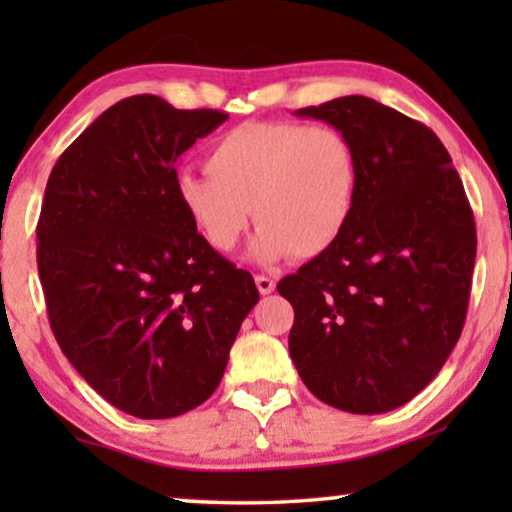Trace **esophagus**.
Returning a JSON list of instances; mask_svg holds the SVG:
<instances>
[{
	"label": "esophagus",
	"mask_w": 512,
	"mask_h": 512,
	"mask_svg": "<svg viewBox=\"0 0 512 512\" xmlns=\"http://www.w3.org/2000/svg\"><path fill=\"white\" fill-rule=\"evenodd\" d=\"M255 285L260 290V295H271L276 290V281L269 276H255Z\"/></svg>",
	"instance_id": "esophagus-1"
}]
</instances>
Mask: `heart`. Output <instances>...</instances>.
Wrapping results in <instances>:
<instances>
[{"label":"heart","instance_id":"obj_1","mask_svg":"<svg viewBox=\"0 0 512 512\" xmlns=\"http://www.w3.org/2000/svg\"><path fill=\"white\" fill-rule=\"evenodd\" d=\"M208 177L182 175L175 199L215 252H231L248 229L257 262L316 260L349 227L358 194V154L332 126L245 121L208 149Z\"/></svg>","mask_w":512,"mask_h":512}]
</instances>
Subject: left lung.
<instances>
[{"instance_id":"obj_1","label":"left lung","mask_w":512,"mask_h":512,"mask_svg":"<svg viewBox=\"0 0 512 512\" xmlns=\"http://www.w3.org/2000/svg\"><path fill=\"white\" fill-rule=\"evenodd\" d=\"M339 128L358 154V194L335 248L285 276L290 356L325 405L381 414L431 384L459 342L473 281L475 220L438 135L393 107L344 95L297 109Z\"/></svg>"}]
</instances>
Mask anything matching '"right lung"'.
<instances>
[{
	"label": "right lung",
	"instance_id": "obj_1",
	"mask_svg": "<svg viewBox=\"0 0 512 512\" xmlns=\"http://www.w3.org/2000/svg\"><path fill=\"white\" fill-rule=\"evenodd\" d=\"M224 121L159 95L119 100L65 149L46 185L37 267L51 330L74 370L138 419L206 403L260 299L175 199V161Z\"/></svg>",
	"mask_w": 512,
	"mask_h": 512
}]
</instances>
